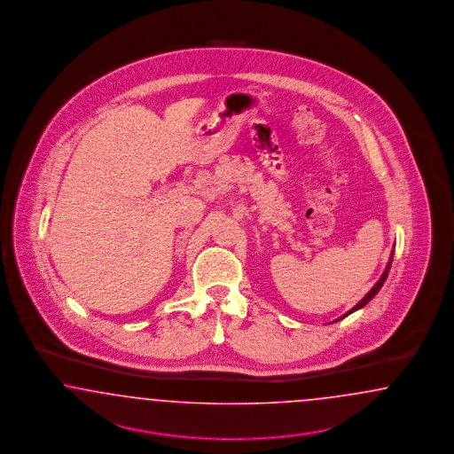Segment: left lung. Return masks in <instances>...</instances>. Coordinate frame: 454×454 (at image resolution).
<instances>
[{
  "label": "left lung",
  "instance_id": "1",
  "mask_svg": "<svg viewBox=\"0 0 454 454\" xmlns=\"http://www.w3.org/2000/svg\"><path fill=\"white\" fill-rule=\"evenodd\" d=\"M391 262H393V254H391V258H389V262L386 264L385 273H383V276L380 278V281H378V283L372 286V291H370V293H368V294H366V296H364L361 301L357 302L356 306H355L353 309H349V311H348V313H346L343 317H348V315H351L353 311H356V309H359V308H363L366 302L372 301V298L376 296V293H378V291L381 289V286L385 285L386 278H387V273H389V268H391ZM343 317H340V319H343Z\"/></svg>",
  "mask_w": 454,
  "mask_h": 454
}]
</instances>
